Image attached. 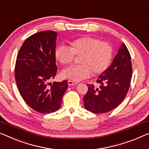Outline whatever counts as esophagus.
Masks as SVG:
<instances>
[{
    "label": "esophagus",
    "mask_w": 149,
    "mask_h": 149,
    "mask_svg": "<svg viewBox=\"0 0 149 149\" xmlns=\"http://www.w3.org/2000/svg\"><path fill=\"white\" fill-rule=\"evenodd\" d=\"M68 83L69 86H74V85H77V84H78L76 81H72V80H68Z\"/></svg>",
    "instance_id": "obj_1"
}]
</instances>
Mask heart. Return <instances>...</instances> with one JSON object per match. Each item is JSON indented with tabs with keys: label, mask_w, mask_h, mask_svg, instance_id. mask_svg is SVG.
<instances>
[{
	"label": "heart",
	"mask_w": 149,
	"mask_h": 149,
	"mask_svg": "<svg viewBox=\"0 0 149 149\" xmlns=\"http://www.w3.org/2000/svg\"><path fill=\"white\" fill-rule=\"evenodd\" d=\"M112 47L109 43L92 37H83L70 43V47L59 46L55 52V58L61 65H68L79 56L80 65L70 66L61 72L64 78L79 81L93 75H99L107 70L112 58Z\"/></svg>",
	"instance_id": "b5f03b06"
}]
</instances>
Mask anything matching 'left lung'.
Returning a JSON list of instances; mask_svg holds the SVG:
<instances>
[{"instance_id":"left-lung-1","label":"left lung","mask_w":149,"mask_h":149,"mask_svg":"<svg viewBox=\"0 0 149 149\" xmlns=\"http://www.w3.org/2000/svg\"><path fill=\"white\" fill-rule=\"evenodd\" d=\"M132 74L131 57L125 44L123 43L110 67L97 78L100 88L88 84V90L84 97L86 109L96 114L114 109L127 94Z\"/></svg>"}]
</instances>
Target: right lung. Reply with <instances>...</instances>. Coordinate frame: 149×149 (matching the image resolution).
<instances>
[{"label":"right lung","mask_w":149,"mask_h":149,"mask_svg":"<svg viewBox=\"0 0 149 149\" xmlns=\"http://www.w3.org/2000/svg\"><path fill=\"white\" fill-rule=\"evenodd\" d=\"M57 33L45 31L26 39L20 48L15 73L18 90L26 104L46 114L59 110L68 88L66 80L49 83L56 75L55 47Z\"/></svg>","instance_id":"add662e5"}]
</instances>
